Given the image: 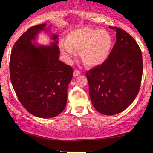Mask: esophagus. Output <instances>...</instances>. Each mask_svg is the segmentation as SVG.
I'll return each mask as SVG.
<instances>
[{
    "label": "esophagus",
    "mask_w": 153,
    "mask_h": 153,
    "mask_svg": "<svg viewBox=\"0 0 153 153\" xmlns=\"http://www.w3.org/2000/svg\"><path fill=\"white\" fill-rule=\"evenodd\" d=\"M81 74V72H79L78 70H74V72H73V75H74V76H79V75Z\"/></svg>",
    "instance_id": "esophagus-1"
}]
</instances>
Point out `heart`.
<instances>
[{
  "mask_svg": "<svg viewBox=\"0 0 153 153\" xmlns=\"http://www.w3.org/2000/svg\"><path fill=\"white\" fill-rule=\"evenodd\" d=\"M112 45L111 35L105 30L89 28L78 29L68 35L66 42H61L60 49L65 58L71 60L76 50H81V57L85 64L99 65L107 59Z\"/></svg>",
  "mask_w": 153,
  "mask_h": 153,
  "instance_id": "b5f03b06",
  "label": "heart"
}]
</instances>
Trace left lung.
Returning <instances> with one entry per match:
<instances>
[{
    "mask_svg": "<svg viewBox=\"0 0 153 153\" xmlns=\"http://www.w3.org/2000/svg\"><path fill=\"white\" fill-rule=\"evenodd\" d=\"M109 28L116 31V42L108 58L86 72L92 104L107 116L119 114L132 103L143 74L142 53L135 39L122 28Z\"/></svg>",
    "mask_w": 153,
    "mask_h": 153,
    "instance_id": "1",
    "label": "left lung"
}]
</instances>
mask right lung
Masks as SVG:
<instances>
[{
	"mask_svg": "<svg viewBox=\"0 0 153 153\" xmlns=\"http://www.w3.org/2000/svg\"><path fill=\"white\" fill-rule=\"evenodd\" d=\"M46 24L30 27L12 48L10 79L23 106L33 116L49 118L60 114L67 103L72 68L59 60L58 35L49 46L33 44Z\"/></svg>",
	"mask_w": 153,
	"mask_h": 153,
	"instance_id": "obj_1",
	"label": "right lung"
}]
</instances>
